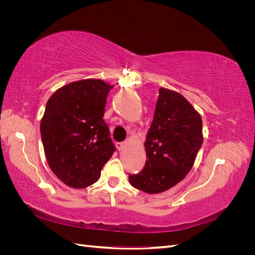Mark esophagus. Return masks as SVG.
Instances as JSON below:
<instances>
[{"label":"esophagus","mask_w":255,"mask_h":255,"mask_svg":"<svg viewBox=\"0 0 255 255\" xmlns=\"http://www.w3.org/2000/svg\"><path fill=\"white\" fill-rule=\"evenodd\" d=\"M126 144H127L126 142H116V146H117V149H118L119 151H121V150L125 149Z\"/></svg>","instance_id":"1"}]
</instances>
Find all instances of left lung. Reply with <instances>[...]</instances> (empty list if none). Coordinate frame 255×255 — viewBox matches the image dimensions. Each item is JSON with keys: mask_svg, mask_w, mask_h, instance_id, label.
<instances>
[{"mask_svg": "<svg viewBox=\"0 0 255 255\" xmlns=\"http://www.w3.org/2000/svg\"><path fill=\"white\" fill-rule=\"evenodd\" d=\"M202 142L200 115L182 95L160 88L144 141L145 165L128 174L129 184L148 194L171 188L189 172Z\"/></svg>", "mask_w": 255, "mask_h": 255, "instance_id": "left-lung-1", "label": "left lung"}]
</instances>
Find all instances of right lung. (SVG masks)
<instances>
[{
  "mask_svg": "<svg viewBox=\"0 0 255 255\" xmlns=\"http://www.w3.org/2000/svg\"><path fill=\"white\" fill-rule=\"evenodd\" d=\"M111 85L73 82L54 92L45 106L40 133L50 168L73 188L96 183L116 151L103 116Z\"/></svg>",
  "mask_w": 255,
  "mask_h": 255,
  "instance_id": "add662e5",
  "label": "right lung"
}]
</instances>
